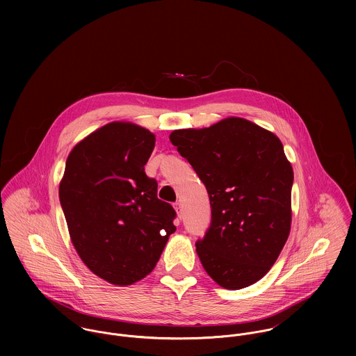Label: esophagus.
I'll use <instances>...</instances> for the list:
<instances>
[{"mask_svg": "<svg viewBox=\"0 0 356 356\" xmlns=\"http://www.w3.org/2000/svg\"><path fill=\"white\" fill-rule=\"evenodd\" d=\"M174 208H175V211H177V213H178V215H181V213H182V204H181V202L174 203Z\"/></svg>", "mask_w": 356, "mask_h": 356, "instance_id": "esophagus-1", "label": "esophagus"}]
</instances>
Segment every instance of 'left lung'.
I'll return each instance as SVG.
<instances>
[{"mask_svg":"<svg viewBox=\"0 0 356 356\" xmlns=\"http://www.w3.org/2000/svg\"><path fill=\"white\" fill-rule=\"evenodd\" d=\"M170 141L203 181L211 226L196 252L207 274L237 291L263 278L292 223L293 170L280 138L243 118L182 129Z\"/></svg>","mask_w":356,"mask_h":356,"instance_id":"8db88e82","label":"left lung"}]
</instances>
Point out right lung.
Instances as JSON below:
<instances>
[{
	"label": "right lung",
	"mask_w": 356,
	"mask_h": 356,
	"mask_svg": "<svg viewBox=\"0 0 356 356\" xmlns=\"http://www.w3.org/2000/svg\"><path fill=\"white\" fill-rule=\"evenodd\" d=\"M154 134L130 122H111L68 154L58 197L72 245L92 273L127 286L145 278L160 259L174 208L157 199L145 164Z\"/></svg>",
	"instance_id": "1"
}]
</instances>
